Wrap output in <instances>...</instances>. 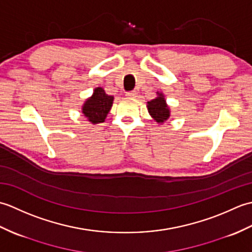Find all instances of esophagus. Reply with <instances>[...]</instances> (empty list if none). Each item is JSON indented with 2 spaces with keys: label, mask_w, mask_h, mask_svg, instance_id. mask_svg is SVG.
Masks as SVG:
<instances>
[{
  "label": "esophagus",
  "mask_w": 252,
  "mask_h": 252,
  "mask_svg": "<svg viewBox=\"0 0 252 252\" xmlns=\"http://www.w3.org/2000/svg\"><path fill=\"white\" fill-rule=\"evenodd\" d=\"M126 97L134 98V97H136V96H137V93L135 92V91H131V92H126Z\"/></svg>",
  "instance_id": "34e87169"
}]
</instances>
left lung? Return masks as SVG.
<instances>
[{
  "instance_id": "obj_1",
  "label": "left lung",
  "mask_w": 252,
  "mask_h": 252,
  "mask_svg": "<svg viewBox=\"0 0 252 252\" xmlns=\"http://www.w3.org/2000/svg\"><path fill=\"white\" fill-rule=\"evenodd\" d=\"M156 98L147 101V109L154 120L158 123H163L167 121L170 117V108L164 99V95L162 93H157Z\"/></svg>"
}]
</instances>
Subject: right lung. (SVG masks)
Wrapping results in <instances>:
<instances>
[{
	"instance_id": "obj_1",
	"label": "right lung",
	"mask_w": 252,
	"mask_h": 252,
	"mask_svg": "<svg viewBox=\"0 0 252 252\" xmlns=\"http://www.w3.org/2000/svg\"><path fill=\"white\" fill-rule=\"evenodd\" d=\"M112 101H114V96L106 94L104 89L96 88L93 95L83 104L82 114L93 125L104 122L111 108Z\"/></svg>"
}]
</instances>
